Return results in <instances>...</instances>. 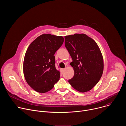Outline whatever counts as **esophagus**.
<instances>
[{
  "instance_id": "esophagus-1",
  "label": "esophagus",
  "mask_w": 126,
  "mask_h": 126,
  "mask_svg": "<svg viewBox=\"0 0 126 126\" xmlns=\"http://www.w3.org/2000/svg\"><path fill=\"white\" fill-rule=\"evenodd\" d=\"M64 70H65V69H64V68H61V69H60V70H61V72L62 73H63V72H64Z\"/></svg>"
}]
</instances>
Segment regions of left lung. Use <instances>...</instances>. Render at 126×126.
Listing matches in <instances>:
<instances>
[{"label":"left lung","instance_id":"8db88e82","mask_svg":"<svg viewBox=\"0 0 126 126\" xmlns=\"http://www.w3.org/2000/svg\"><path fill=\"white\" fill-rule=\"evenodd\" d=\"M65 46L72 59L70 65L74 70L70 85L80 92L92 89L102 77L104 62L96 42L85 34L65 36Z\"/></svg>","mask_w":126,"mask_h":126}]
</instances>
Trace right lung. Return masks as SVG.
<instances>
[{"label": "right lung", "mask_w": 126, "mask_h": 126, "mask_svg": "<svg viewBox=\"0 0 126 126\" xmlns=\"http://www.w3.org/2000/svg\"><path fill=\"white\" fill-rule=\"evenodd\" d=\"M62 36L42 34L29 46L24 56L23 72L28 84L35 91L46 93L60 79L55 67V52L64 42Z\"/></svg>", "instance_id": "right-lung-1"}]
</instances>
